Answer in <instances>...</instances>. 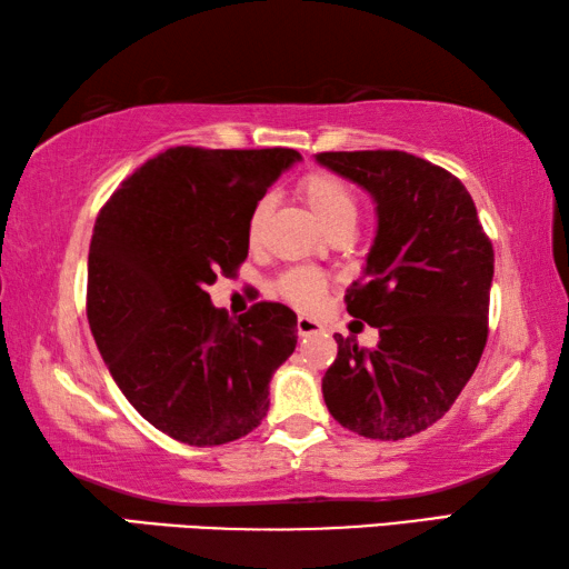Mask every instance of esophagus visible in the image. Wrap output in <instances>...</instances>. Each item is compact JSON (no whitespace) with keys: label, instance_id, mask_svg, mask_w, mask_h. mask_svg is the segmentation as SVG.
Masks as SVG:
<instances>
[{"label":"esophagus","instance_id":"34e87169","mask_svg":"<svg viewBox=\"0 0 569 569\" xmlns=\"http://www.w3.org/2000/svg\"><path fill=\"white\" fill-rule=\"evenodd\" d=\"M296 331H298V336H313V333H321L323 326L319 321L308 319V316H298Z\"/></svg>","mask_w":569,"mask_h":569}]
</instances>
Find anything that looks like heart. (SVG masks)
Listing matches in <instances>:
<instances>
[{
  "instance_id": "heart-1",
  "label": "heart",
  "mask_w": 569,
  "mask_h": 569,
  "mask_svg": "<svg viewBox=\"0 0 569 569\" xmlns=\"http://www.w3.org/2000/svg\"><path fill=\"white\" fill-rule=\"evenodd\" d=\"M298 196L303 198L308 210L319 220L326 233H336V230H353L356 218H359V198L356 192L346 186L341 178L331 176V172H308V176L298 182ZM271 213V200H261L253 208L248 220V240L258 243L263 233V226ZM278 293H281L288 303L303 311H313L319 308L326 296V278L308 268H291L281 278H278Z\"/></svg>"
}]
</instances>
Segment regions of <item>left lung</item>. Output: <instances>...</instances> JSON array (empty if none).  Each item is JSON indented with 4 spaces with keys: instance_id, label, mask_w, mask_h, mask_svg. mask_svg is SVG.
<instances>
[{
    "instance_id": "left-lung-1",
    "label": "left lung",
    "mask_w": 569,
    "mask_h": 569,
    "mask_svg": "<svg viewBox=\"0 0 569 569\" xmlns=\"http://www.w3.org/2000/svg\"><path fill=\"white\" fill-rule=\"evenodd\" d=\"M377 206V236L346 311L379 329L361 349L339 333L323 401L341 427L407 439L445 417L487 343L495 250L475 200L445 168L401 150L319 152Z\"/></svg>"
}]
</instances>
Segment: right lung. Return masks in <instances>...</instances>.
I'll use <instances>...</instances> for the list:
<instances>
[{"instance_id":"add662e5","label":"right lung","mask_w":569,"mask_h":569,"mask_svg":"<svg viewBox=\"0 0 569 569\" xmlns=\"http://www.w3.org/2000/svg\"><path fill=\"white\" fill-rule=\"evenodd\" d=\"M296 150L170 148L132 172L94 220L88 321L142 419L190 447L246 437L296 349V313L261 301L230 321L206 288L248 258V220Z\"/></svg>"}]
</instances>
